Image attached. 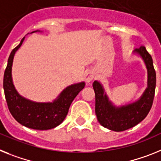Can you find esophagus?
Segmentation results:
<instances>
[{"instance_id":"1","label":"esophagus","mask_w":161,"mask_h":161,"mask_svg":"<svg viewBox=\"0 0 161 161\" xmlns=\"http://www.w3.org/2000/svg\"><path fill=\"white\" fill-rule=\"evenodd\" d=\"M94 79V73L92 70H87L85 73V80L87 84H89Z\"/></svg>"}]
</instances>
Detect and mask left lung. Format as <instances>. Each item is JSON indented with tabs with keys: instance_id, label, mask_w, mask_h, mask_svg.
<instances>
[{
	"instance_id": "left-lung-1",
	"label": "left lung",
	"mask_w": 161,
	"mask_h": 161,
	"mask_svg": "<svg viewBox=\"0 0 161 161\" xmlns=\"http://www.w3.org/2000/svg\"><path fill=\"white\" fill-rule=\"evenodd\" d=\"M133 53L142 58L147 72V86L135 101L117 106L109 100L100 81L93 82L96 95V114L102 126L110 130L124 131L132 128L144 119L150 111L156 89V71L151 55L145 47L134 50Z\"/></svg>"
}]
</instances>
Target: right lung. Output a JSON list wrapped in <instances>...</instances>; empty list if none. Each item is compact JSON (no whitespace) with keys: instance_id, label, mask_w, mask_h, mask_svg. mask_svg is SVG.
<instances>
[{"instance_id":"right-lung-1","label":"right lung","mask_w":161,"mask_h":161,"mask_svg":"<svg viewBox=\"0 0 161 161\" xmlns=\"http://www.w3.org/2000/svg\"><path fill=\"white\" fill-rule=\"evenodd\" d=\"M35 32L43 31L37 30L31 32V34ZM24 40L23 37L20 44L12 50L4 74L3 87L7 105L14 118L21 125L40 130L53 129L64 121L72 101L84 88L85 82H78L66 86L52 102L33 101L21 96L14 85L12 66L15 53Z\"/></svg>"}]
</instances>
